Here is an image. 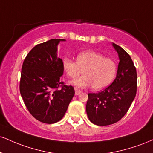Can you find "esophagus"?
<instances>
[{
	"mask_svg": "<svg viewBox=\"0 0 153 153\" xmlns=\"http://www.w3.org/2000/svg\"><path fill=\"white\" fill-rule=\"evenodd\" d=\"M80 93H81V91H80V90H79L78 88H75V95H80Z\"/></svg>",
	"mask_w": 153,
	"mask_h": 153,
	"instance_id": "34e87169",
	"label": "esophagus"
}]
</instances>
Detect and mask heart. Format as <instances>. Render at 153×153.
Masks as SVG:
<instances>
[{"label": "heart", "mask_w": 153, "mask_h": 153, "mask_svg": "<svg viewBox=\"0 0 153 153\" xmlns=\"http://www.w3.org/2000/svg\"><path fill=\"white\" fill-rule=\"evenodd\" d=\"M62 68L72 78L78 77L83 71L85 75L72 80L71 83L79 88L93 85L95 91L108 87L117 72V65L113 60L104 58L101 53L91 51L78 53L77 61L65 57L62 59Z\"/></svg>", "instance_id": "b5f03b06"}]
</instances>
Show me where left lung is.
Here are the masks:
<instances>
[{"instance_id": "left-lung-1", "label": "left lung", "mask_w": 153, "mask_h": 153, "mask_svg": "<svg viewBox=\"0 0 153 153\" xmlns=\"http://www.w3.org/2000/svg\"><path fill=\"white\" fill-rule=\"evenodd\" d=\"M120 62L116 78L110 86L97 93H89L86 104L88 118L99 126L117 123L127 113L137 92V72L130 55L113 43Z\"/></svg>"}]
</instances>
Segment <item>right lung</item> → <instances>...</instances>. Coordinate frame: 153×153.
Masks as SVG:
<instances>
[{
	"instance_id": "right-lung-1",
	"label": "right lung",
	"mask_w": 153,
	"mask_h": 153,
	"mask_svg": "<svg viewBox=\"0 0 153 153\" xmlns=\"http://www.w3.org/2000/svg\"><path fill=\"white\" fill-rule=\"evenodd\" d=\"M64 39H51L36 45L24 60L20 92L27 109L40 122L53 124L65 115L75 95L74 88L60 81L62 60L58 45Z\"/></svg>"
}]
</instances>
